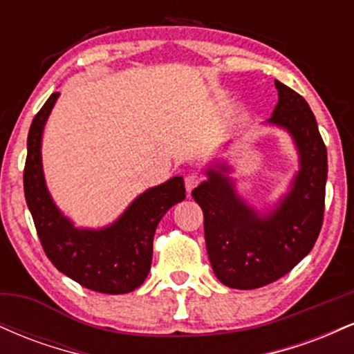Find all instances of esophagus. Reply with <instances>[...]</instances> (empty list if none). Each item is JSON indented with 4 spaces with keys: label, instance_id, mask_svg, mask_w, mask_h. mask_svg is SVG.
<instances>
[{
    "label": "esophagus",
    "instance_id": "1",
    "mask_svg": "<svg viewBox=\"0 0 354 354\" xmlns=\"http://www.w3.org/2000/svg\"><path fill=\"white\" fill-rule=\"evenodd\" d=\"M203 180H201V176L200 174H196V173H189L188 176L185 178V186H186V191H188V193H191V191H193L194 188H196L198 185H200Z\"/></svg>",
    "mask_w": 354,
    "mask_h": 354
}]
</instances>
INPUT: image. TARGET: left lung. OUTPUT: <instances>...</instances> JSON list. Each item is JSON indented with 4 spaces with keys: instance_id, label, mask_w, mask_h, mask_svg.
<instances>
[{
    "instance_id": "8db88e82",
    "label": "left lung",
    "mask_w": 354,
    "mask_h": 354,
    "mask_svg": "<svg viewBox=\"0 0 354 354\" xmlns=\"http://www.w3.org/2000/svg\"><path fill=\"white\" fill-rule=\"evenodd\" d=\"M278 89L270 123L295 138L301 169L293 189L268 216H258L236 196L223 174L226 166L209 169L208 181L193 189L205 216L206 250L214 274L236 290H254L290 273L315 246L324 216L328 154L316 118L306 100L274 81Z\"/></svg>"
}]
</instances>
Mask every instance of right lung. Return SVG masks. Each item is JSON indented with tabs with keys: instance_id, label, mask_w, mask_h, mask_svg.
Instances as JSON below:
<instances>
[{
	"instance_id": "add662e5",
	"label": "right lung",
	"mask_w": 354,
	"mask_h": 354,
	"mask_svg": "<svg viewBox=\"0 0 354 354\" xmlns=\"http://www.w3.org/2000/svg\"><path fill=\"white\" fill-rule=\"evenodd\" d=\"M59 93L36 113L28 133L24 198L36 233L56 270L81 286L106 295L129 293L141 286L153 259V238L166 211L185 200V183L174 176L131 203L115 225L100 231L78 230L51 201L41 169V135Z\"/></svg>"
}]
</instances>
